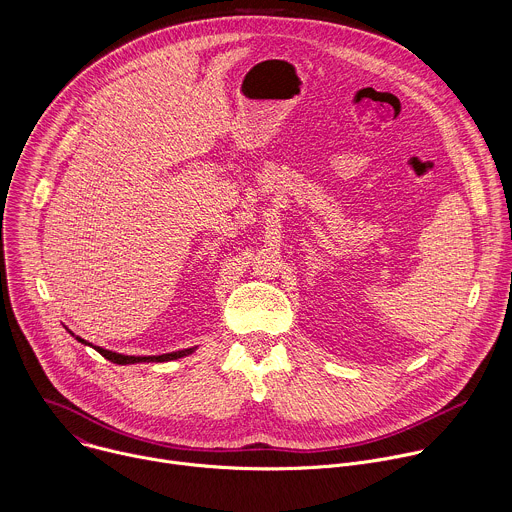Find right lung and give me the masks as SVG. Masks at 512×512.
Masks as SVG:
<instances>
[{"mask_svg": "<svg viewBox=\"0 0 512 512\" xmlns=\"http://www.w3.org/2000/svg\"><path fill=\"white\" fill-rule=\"evenodd\" d=\"M72 334V332H70ZM79 342L83 344H89L87 340L79 338ZM93 346V344H89ZM99 354H103L107 360L115 362V364H133V362H168V360H176V358H182V356H188L194 352V348H184V350H176V352H168V354H160V356H127V354H117V352H111V350H105L101 346H93Z\"/></svg>", "mask_w": 512, "mask_h": 512, "instance_id": "obj_1", "label": "right lung"}]
</instances>
